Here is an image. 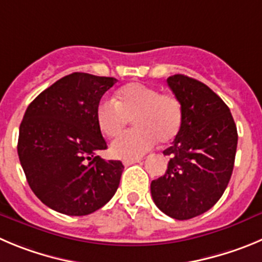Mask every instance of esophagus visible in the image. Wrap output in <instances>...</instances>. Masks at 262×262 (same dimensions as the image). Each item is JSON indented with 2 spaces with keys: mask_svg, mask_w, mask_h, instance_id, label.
I'll return each instance as SVG.
<instances>
[{
  "mask_svg": "<svg viewBox=\"0 0 262 262\" xmlns=\"http://www.w3.org/2000/svg\"><path fill=\"white\" fill-rule=\"evenodd\" d=\"M139 159H129V160H124L123 163H124V165H125V167H129V165H132V164H136V163H139Z\"/></svg>",
  "mask_w": 262,
  "mask_h": 262,
  "instance_id": "esophagus-1",
  "label": "esophagus"
}]
</instances>
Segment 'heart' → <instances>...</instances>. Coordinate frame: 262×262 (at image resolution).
Here are the masks:
<instances>
[{
    "instance_id": "heart-1",
    "label": "heart",
    "mask_w": 262,
    "mask_h": 262,
    "mask_svg": "<svg viewBox=\"0 0 262 262\" xmlns=\"http://www.w3.org/2000/svg\"><path fill=\"white\" fill-rule=\"evenodd\" d=\"M98 128L115 137L133 119L134 130L120 134L111 143V154L119 159H138L154 147L156 141L169 143L182 124V104L172 93L141 82H130L117 92V101L103 99L95 111Z\"/></svg>"
}]
</instances>
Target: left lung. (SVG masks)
<instances>
[{
    "label": "left lung",
    "mask_w": 262,
    "mask_h": 262,
    "mask_svg": "<svg viewBox=\"0 0 262 262\" xmlns=\"http://www.w3.org/2000/svg\"><path fill=\"white\" fill-rule=\"evenodd\" d=\"M182 104V124L172 146L167 172L151 182L163 213L189 220L211 209L226 190L235 161L238 132L229 107L212 89L185 75L167 79Z\"/></svg>",
    "instance_id": "left-lung-1"
}]
</instances>
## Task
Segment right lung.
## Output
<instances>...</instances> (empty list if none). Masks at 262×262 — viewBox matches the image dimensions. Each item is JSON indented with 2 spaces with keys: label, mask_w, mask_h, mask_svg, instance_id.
<instances>
[{
  "label": "right lung",
  "mask_w": 262,
  "mask_h": 262,
  "mask_svg": "<svg viewBox=\"0 0 262 262\" xmlns=\"http://www.w3.org/2000/svg\"><path fill=\"white\" fill-rule=\"evenodd\" d=\"M114 77L75 72L32 101L19 128L18 155L29 187L49 208L85 216L116 192L124 165L99 158L107 143L95 111Z\"/></svg>",
  "instance_id": "1"
}]
</instances>
